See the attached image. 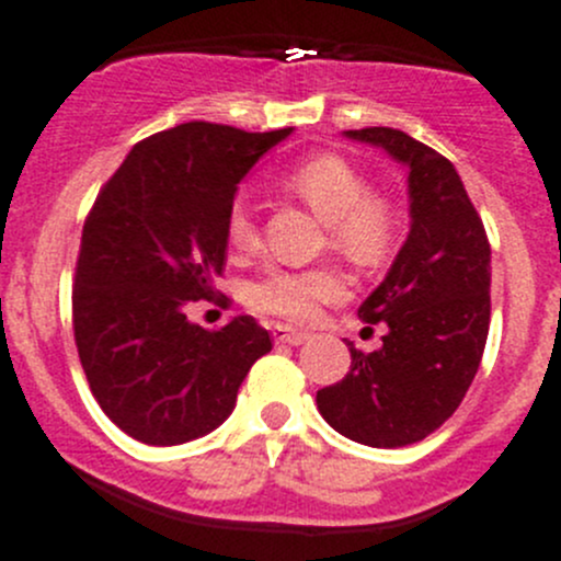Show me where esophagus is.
I'll list each match as a JSON object with an SVG mask.
<instances>
[{
    "mask_svg": "<svg viewBox=\"0 0 561 561\" xmlns=\"http://www.w3.org/2000/svg\"><path fill=\"white\" fill-rule=\"evenodd\" d=\"M274 339L279 344H304L309 339V333L298 331V328H290V325H276L274 328Z\"/></svg>",
    "mask_w": 561,
    "mask_h": 561,
    "instance_id": "34e87169",
    "label": "esophagus"
}]
</instances>
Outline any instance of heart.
Here are the masks:
<instances>
[{
  "label": "heart",
  "mask_w": 561,
  "mask_h": 561,
  "mask_svg": "<svg viewBox=\"0 0 561 561\" xmlns=\"http://www.w3.org/2000/svg\"><path fill=\"white\" fill-rule=\"evenodd\" d=\"M285 184L328 222L331 247L360 268H377L396 247V214L386 197L371 195L364 173L336 154H317L298 162ZM228 241L239 252L260 247L254 203L236 197L225 219ZM347 293V276L336 265L314 268H271L249 287V304L263 314L287 322H312L325 304Z\"/></svg>",
  "instance_id": "b5f03b06"
}]
</instances>
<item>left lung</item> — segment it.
<instances>
[{"instance_id":"obj_1","label":"left lung","mask_w":561,"mask_h":561,"mask_svg":"<svg viewBox=\"0 0 561 561\" xmlns=\"http://www.w3.org/2000/svg\"><path fill=\"white\" fill-rule=\"evenodd\" d=\"M410 168L412 230L358 317L386 325L375 353L350 347V371L317 390L344 437L404 448L437 432L478 375L491 322V244L454 162L393 127L350 129Z\"/></svg>"}]
</instances>
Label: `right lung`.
Wrapping results in <instances>:
<instances>
[{"mask_svg": "<svg viewBox=\"0 0 561 561\" xmlns=\"http://www.w3.org/2000/svg\"><path fill=\"white\" fill-rule=\"evenodd\" d=\"M293 127L247 133L186 122L135 144L87 214L72 279V333L92 396L146 445H181L233 412L271 350L254 317L217 331L186 320L217 297L236 184Z\"/></svg>", "mask_w": 561, "mask_h": 561, "instance_id": "obj_1", "label": "right lung"}]
</instances>
